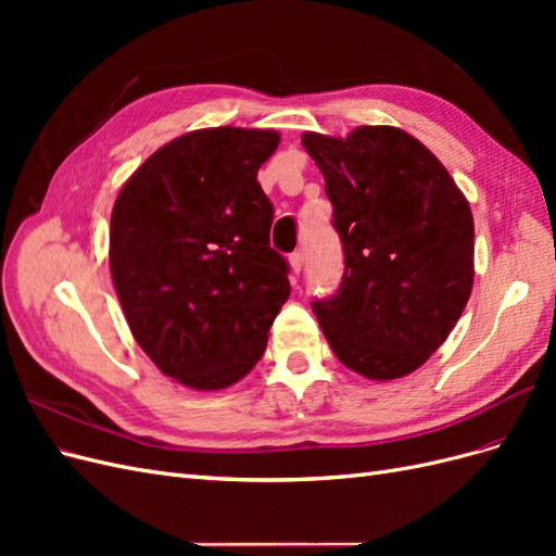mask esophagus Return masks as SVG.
Wrapping results in <instances>:
<instances>
[{"label": "esophagus", "instance_id": "1", "mask_svg": "<svg viewBox=\"0 0 556 556\" xmlns=\"http://www.w3.org/2000/svg\"><path fill=\"white\" fill-rule=\"evenodd\" d=\"M290 266H292V274L299 276L301 266H304V252H292V255H290Z\"/></svg>", "mask_w": 556, "mask_h": 556}]
</instances>
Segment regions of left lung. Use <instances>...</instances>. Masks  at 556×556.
I'll return each instance as SVG.
<instances>
[{
	"instance_id": "obj_1",
	"label": "left lung",
	"mask_w": 556,
	"mask_h": 556,
	"mask_svg": "<svg viewBox=\"0 0 556 556\" xmlns=\"http://www.w3.org/2000/svg\"><path fill=\"white\" fill-rule=\"evenodd\" d=\"M345 255L341 288L315 299L327 341L371 380L413 374L443 345L473 290V215L441 160L408 131H306Z\"/></svg>"
}]
</instances>
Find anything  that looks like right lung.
I'll list each match as a JSON object with an SVG mask.
<instances>
[{
    "label": "right lung",
    "mask_w": 556,
    "mask_h": 556,
    "mask_svg": "<svg viewBox=\"0 0 556 556\" xmlns=\"http://www.w3.org/2000/svg\"><path fill=\"white\" fill-rule=\"evenodd\" d=\"M274 129L211 127L162 146L123 185L109 264L134 339L164 376L199 392L248 376L290 296L257 182Z\"/></svg>",
    "instance_id": "1"
}]
</instances>
